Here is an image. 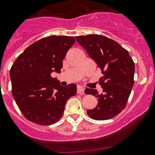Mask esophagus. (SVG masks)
<instances>
[{
	"instance_id": "34e87169",
	"label": "esophagus",
	"mask_w": 155,
	"mask_h": 155,
	"mask_svg": "<svg viewBox=\"0 0 155 155\" xmlns=\"http://www.w3.org/2000/svg\"><path fill=\"white\" fill-rule=\"evenodd\" d=\"M77 92L78 94H84V89L82 87V86H78L77 89Z\"/></svg>"
}]
</instances>
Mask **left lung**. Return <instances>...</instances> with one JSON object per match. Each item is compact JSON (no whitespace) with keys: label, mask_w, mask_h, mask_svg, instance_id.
<instances>
[{"label":"left lung","mask_w":155,"mask_h":155,"mask_svg":"<svg viewBox=\"0 0 155 155\" xmlns=\"http://www.w3.org/2000/svg\"><path fill=\"white\" fill-rule=\"evenodd\" d=\"M75 39L104 74L99 80L102 94H98L96 89H85L86 94L98 100L97 106L87 111L88 115L97 120L114 117L125 108L134 85L133 60L126 49L104 35H88Z\"/></svg>","instance_id":"obj_1"}]
</instances>
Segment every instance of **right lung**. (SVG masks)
Instances as JSON below:
<instances>
[{
    "label": "right lung",
    "instance_id": "1",
    "mask_svg": "<svg viewBox=\"0 0 155 155\" xmlns=\"http://www.w3.org/2000/svg\"><path fill=\"white\" fill-rule=\"evenodd\" d=\"M75 42L71 36L51 35L26 48L12 66V94L24 116L40 125L59 120L66 101L77 93L74 84L62 86L51 72H61L63 60Z\"/></svg>",
    "mask_w": 155,
    "mask_h": 155
}]
</instances>
